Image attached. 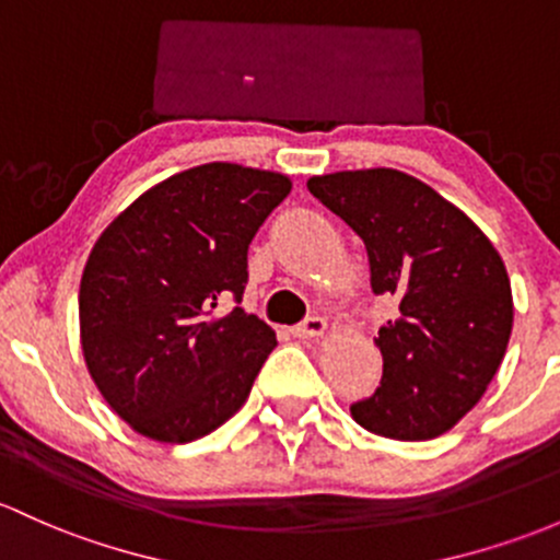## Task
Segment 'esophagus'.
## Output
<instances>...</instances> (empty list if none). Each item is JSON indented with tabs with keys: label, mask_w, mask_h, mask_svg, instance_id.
<instances>
[{
	"label": "esophagus",
	"mask_w": 560,
	"mask_h": 560,
	"mask_svg": "<svg viewBox=\"0 0 560 560\" xmlns=\"http://www.w3.org/2000/svg\"><path fill=\"white\" fill-rule=\"evenodd\" d=\"M326 334V320L317 315L306 317L304 323H299V326H293V336H299V339H317V336Z\"/></svg>",
	"instance_id": "34e87169"
}]
</instances>
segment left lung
Returning a JSON list of instances; mask_svg holds the SVG:
<instances>
[{"mask_svg":"<svg viewBox=\"0 0 560 560\" xmlns=\"http://www.w3.org/2000/svg\"><path fill=\"white\" fill-rule=\"evenodd\" d=\"M306 189L360 234L376 296L398 299V320L376 339L382 382L352 402V419L393 441L443 435L508 350L513 293L502 258L459 208L400 171L328 173Z\"/></svg>","mask_w":560,"mask_h":560,"instance_id":"obj_1","label":"left lung"}]
</instances>
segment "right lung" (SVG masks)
<instances>
[{
    "label": "right lung",
    "mask_w": 560,
    "mask_h": 560,
    "mask_svg": "<svg viewBox=\"0 0 560 560\" xmlns=\"http://www.w3.org/2000/svg\"><path fill=\"white\" fill-rule=\"evenodd\" d=\"M291 191L280 173L208 162L141 195L90 250L82 352L136 432L189 443L240 411L275 330L240 304L248 245Z\"/></svg>",
    "instance_id": "obj_1"
}]
</instances>
